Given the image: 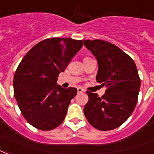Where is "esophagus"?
<instances>
[{
    "label": "esophagus",
    "instance_id": "1",
    "mask_svg": "<svg viewBox=\"0 0 154 154\" xmlns=\"http://www.w3.org/2000/svg\"><path fill=\"white\" fill-rule=\"evenodd\" d=\"M77 92H78V93H82V92H85V90L83 88H82V87H78V88H77Z\"/></svg>",
    "mask_w": 154,
    "mask_h": 154
}]
</instances>
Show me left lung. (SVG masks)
Listing matches in <instances>:
<instances>
[{"instance_id": "left-lung-1", "label": "left lung", "mask_w": 154, "mask_h": 154, "mask_svg": "<svg viewBox=\"0 0 154 154\" xmlns=\"http://www.w3.org/2000/svg\"><path fill=\"white\" fill-rule=\"evenodd\" d=\"M98 61L97 82L106 85L105 94L86 91L84 114L92 126L110 131L126 122L137 103L140 79L134 60L117 45L103 40H83Z\"/></svg>"}]
</instances>
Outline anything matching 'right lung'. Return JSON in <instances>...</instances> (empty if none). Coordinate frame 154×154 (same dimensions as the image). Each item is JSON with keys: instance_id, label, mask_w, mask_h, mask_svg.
<instances>
[{"instance_id": "obj_1", "label": "right lung", "mask_w": 154, "mask_h": 154, "mask_svg": "<svg viewBox=\"0 0 154 154\" xmlns=\"http://www.w3.org/2000/svg\"><path fill=\"white\" fill-rule=\"evenodd\" d=\"M82 40L53 37L26 54L14 77V94L20 111L36 129L51 131L64 120L77 89L57 85L59 74L82 47Z\"/></svg>"}]
</instances>
